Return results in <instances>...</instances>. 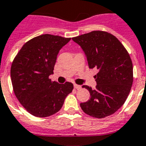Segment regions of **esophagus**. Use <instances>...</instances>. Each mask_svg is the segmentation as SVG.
<instances>
[{"instance_id": "esophagus-1", "label": "esophagus", "mask_w": 146, "mask_h": 146, "mask_svg": "<svg viewBox=\"0 0 146 146\" xmlns=\"http://www.w3.org/2000/svg\"><path fill=\"white\" fill-rule=\"evenodd\" d=\"M74 88L75 89H78H78L81 88V86L78 85V84H74Z\"/></svg>"}]
</instances>
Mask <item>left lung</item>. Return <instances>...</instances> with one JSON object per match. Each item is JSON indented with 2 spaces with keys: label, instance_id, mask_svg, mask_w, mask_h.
<instances>
[{
  "label": "left lung",
  "instance_id": "1",
  "mask_svg": "<svg viewBox=\"0 0 146 146\" xmlns=\"http://www.w3.org/2000/svg\"><path fill=\"white\" fill-rule=\"evenodd\" d=\"M81 46L90 68L99 70L94 76L95 89L83 85L90 92V100L81 103L85 113L96 118L113 114L128 97L133 81V63L129 53L113 35L92 31L72 38Z\"/></svg>",
  "mask_w": 146,
  "mask_h": 146
}]
</instances>
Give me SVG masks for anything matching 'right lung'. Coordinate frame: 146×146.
<instances>
[{
    "mask_svg": "<svg viewBox=\"0 0 146 146\" xmlns=\"http://www.w3.org/2000/svg\"><path fill=\"white\" fill-rule=\"evenodd\" d=\"M71 40L58 36L44 34L23 46L11 69L13 91L30 113L46 117L59 111L65 99L73 90L71 82L58 84L48 78L53 74L57 55Z\"/></svg>",
    "mask_w": 146,
    "mask_h": 146,
    "instance_id": "1",
    "label": "right lung"
}]
</instances>
